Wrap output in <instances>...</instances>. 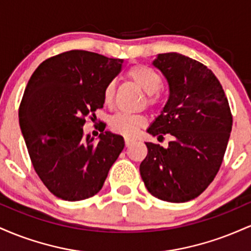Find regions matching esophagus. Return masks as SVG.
<instances>
[{
	"instance_id": "34e87169",
	"label": "esophagus",
	"mask_w": 251,
	"mask_h": 251,
	"mask_svg": "<svg viewBox=\"0 0 251 251\" xmlns=\"http://www.w3.org/2000/svg\"><path fill=\"white\" fill-rule=\"evenodd\" d=\"M124 140H125L126 148H128V146L134 142V139H132V138H129V137H125V138H124Z\"/></svg>"
}]
</instances>
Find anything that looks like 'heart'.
<instances>
[{"label": "heart", "mask_w": 251, "mask_h": 251, "mask_svg": "<svg viewBox=\"0 0 251 251\" xmlns=\"http://www.w3.org/2000/svg\"><path fill=\"white\" fill-rule=\"evenodd\" d=\"M126 77L137 85L138 87L146 93V102L150 106H153L159 100L158 89L162 86V76L153 68L145 65H135L126 72ZM116 93V85L113 81H109L103 88V103L111 106ZM148 123L145 116L143 114H127L118 113L109 120V128L116 133L133 137L138 129L144 127Z\"/></svg>", "instance_id": "b5f03b06"}]
</instances>
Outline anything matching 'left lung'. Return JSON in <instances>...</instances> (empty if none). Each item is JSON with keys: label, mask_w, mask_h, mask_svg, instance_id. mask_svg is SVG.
<instances>
[{"label": "left lung", "mask_w": 251, "mask_h": 251, "mask_svg": "<svg viewBox=\"0 0 251 251\" xmlns=\"http://www.w3.org/2000/svg\"><path fill=\"white\" fill-rule=\"evenodd\" d=\"M169 83V100L148 132L172 135L166 149L146 143L140 176L149 192L171 203L198 197L210 185L226 153L232 116L221 82L203 63L178 53L153 61Z\"/></svg>", "instance_id": "obj_1"}]
</instances>
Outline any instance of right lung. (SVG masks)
<instances>
[{"label":"right lung","mask_w":251,"mask_h":251,"mask_svg":"<svg viewBox=\"0 0 251 251\" xmlns=\"http://www.w3.org/2000/svg\"><path fill=\"white\" fill-rule=\"evenodd\" d=\"M122 66V59L68 50L45 60L27 83L20 127L37 176L63 201L97 195L125 146L122 135L105 128L98 143L82 129L102 108L103 88Z\"/></svg>","instance_id":"right-lung-1"}]
</instances>
